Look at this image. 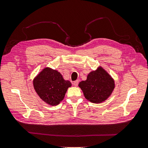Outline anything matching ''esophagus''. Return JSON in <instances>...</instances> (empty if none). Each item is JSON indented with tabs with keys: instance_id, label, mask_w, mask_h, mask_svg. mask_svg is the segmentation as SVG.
<instances>
[{
	"instance_id": "1",
	"label": "esophagus",
	"mask_w": 148,
	"mask_h": 148,
	"mask_svg": "<svg viewBox=\"0 0 148 148\" xmlns=\"http://www.w3.org/2000/svg\"><path fill=\"white\" fill-rule=\"evenodd\" d=\"M78 84H79V81H78V80H76V81H74V83H73L74 86H77Z\"/></svg>"
}]
</instances>
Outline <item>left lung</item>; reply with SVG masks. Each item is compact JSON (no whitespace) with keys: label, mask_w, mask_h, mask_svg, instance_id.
I'll use <instances>...</instances> for the list:
<instances>
[{"label":"left lung","mask_w":148,"mask_h":148,"mask_svg":"<svg viewBox=\"0 0 148 148\" xmlns=\"http://www.w3.org/2000/svg\"><path fill=\"white\" fill-rule=\"evenodd\" d=\"M85 98L93 103H101L111 95L115 87L114 81L102 67L90 72L85 81L79 83Z\"/></svg>","instance_id":"obj_1"}]
</instances>
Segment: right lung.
Here are the masks:
<instances>
[{
  "instance_id": "obj_1",
  "label": "right lung",
  "mask_w": 148,
  "mask_h": 148,
  "mask_svg": "<svg viewBox=\"0 0 148 148\" xmlns=\"http://www.w3.org/2000/svg\"><path fill=\"white\" fill-rule=\"evenodd\" d=\"M37 95L44 102L50 106H56L64 99L68 88L72 84L65 80L56 70L46 67L39 72L33 81Z\"/></svg>"
}]
</instances>
